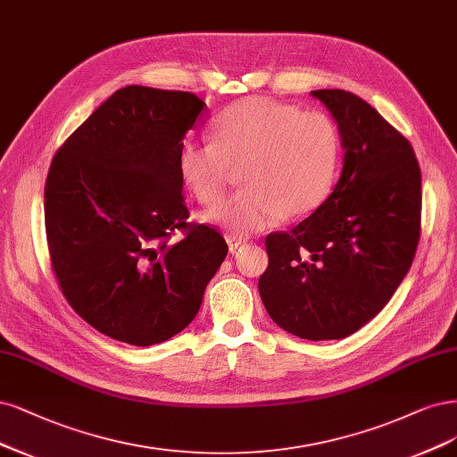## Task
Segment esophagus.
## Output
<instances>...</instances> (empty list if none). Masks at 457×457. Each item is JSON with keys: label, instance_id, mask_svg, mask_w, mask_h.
<instances>
[{"label": "esophagus", "instance_id": "34e87169", "mask_svg": "<svg viewBox=\"0 0 457 457\" xmlns=\"http://www.w3.org/2000/svg\"><path fill=\"white\" fill-rule=\"evenodd\" d=\"M227 244H228L230 253H236V249H240V245H244L245 242L242 238H236V236H227Z\"/></svg>", "mask_w": 457, "mask_h": 457}]
</instances>
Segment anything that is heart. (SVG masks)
Here are the masks:
<instances>
[{"label": "heart", "instance_id": "1", "mask_svg": "<svg viewBox=\"0 0 457 457\" xmlns=\"http://www.w3.org/2000/svg\"><path fill=\"white\" fill-rule=\"evenodd\" d=\"M337 162L333 120L264 96L230 105L212 120L210 141L185 139L178 151L179 179L202 206L221 198L230 168L238 166L244 187L208 213L236 238L316 210L333 187Z\"/></svg>", "mask_w": 457, "mask_h": 457}]
</instances>
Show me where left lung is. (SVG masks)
Returning a JSON list of instances; mask_svg holds the SVG:
<instances>
[{
	"instance_id": "obj_1",
	"label": "left lung",
	"mask_w": 457,
	"mask_h": 457,
	"mask_svg": "<svg viewBox=\"0 0 457 457\" xmlns=\"http://www.w3.org/2000/svg\"><path fill=\"white\" fill-rule=\"evenodd\" d=\"M338 124L342 176L289 232L266 236L259 293L283 330L306 340L350 337L397 291L416 255L421 171L408 139L352 92H310Z\"/></svg>"
}]
</instances>
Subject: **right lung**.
Segmentation results:
<instances>
[{
    "label": "right lung",
    "mask_w": 457,
    "mask_h": 457,
    "mask_svg": "<svg viewBox=\"0 0 457 457\" xmlns=\"http://www.w3.org/2000/svg\"><path fill=\"white\" fill-rule=\"evenodd\" d=\"M206 109L181 90L130 85L62 145L45 183L53 270L70 306L102 335L161 344L195 320L227 257L208 225L188 223L178 151ZM181 231V241L170 234Z\"/></svg>",
    "instance_id": "add662e5"
}]
</instances>
